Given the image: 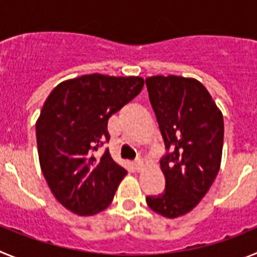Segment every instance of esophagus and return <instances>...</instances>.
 I'll list each match as a JSON object with an SVG mask.
<instances>
[{
	"instance_id": "obj_1",
	"label": "esophagus",
	"mask_w": 257,
	"mask_h": 257,
	"mask_svg": "<svg viewBox=\"0 0 257 257\" xmlns=\"http://www.w3.org/2000/svg\"><path fill=\"white\" fill-rule=\"evenodd\" d=\"M144 161H143V160H138V161H136V162H135V169H136V171H142V170L143 169H144Z\"/></svg>"
}]
</instances>
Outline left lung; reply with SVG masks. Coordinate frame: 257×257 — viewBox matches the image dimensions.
Masks as SVG:
<instances>
[{
  "instance_id": "1",
  "label": "left lung",
  "mask_w": 257,
  "mask_h": 257,
  "mask_svg": "<svg viewBox=\"0 0 257 257\" xmlns=\"http://www.w3.org/2000/svg\"><path fill=\"white\" fill-rule=\"evenodd\" d=\"M160 130L170 153L161 161L165 192L147 197L167 219L198 205L220 170L224 118L207 88L196 78L153 76L145 79Z\"/></svg>"
}]
</instances>
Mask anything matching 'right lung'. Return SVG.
I'll return each instance as SVG.
<instances>
[{
  "mask_svg": "<svg viewBox=\"0 0 257 257\" xmlns=\"http://www.w3.org/2000/svg\"><path fill=\"white\" fill-rule=\"evenodd\" d=\"M142 77L94 73L59 83L36 122L40 166L51 193L70 212L92 216L113 201L127 175L106 149L109 117L142 91Z\"/></svg>",
  "mask_w": 257,
  "mask_h": 257,
  "instance_id": "1",
  "label": "right lung"
}]
</instances>
